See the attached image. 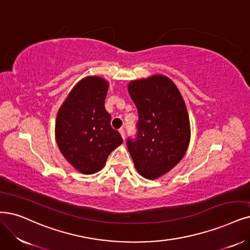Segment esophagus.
<instances>
[{
	"instance_id": "1",
	"label": "esophagus",
	"mask_w": 250,
	"mask_h": 250,
	"mask_svg": "<svg viewBox=\"0 0 250 250\" xmlns=\"http://www.w3.org/2000/svg\"><path fill=\"white\" fill-rule=\"evenodd\" d=\"M119 133H120V135H122L123 139L125 140V132L124 128H120V130H119Z\"/></svg>"
}]
</instances>
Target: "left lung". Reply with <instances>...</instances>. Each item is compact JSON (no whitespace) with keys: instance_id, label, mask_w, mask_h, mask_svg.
<instances>
[{"instance_id":"left-lung-1","label":"left lung","mask_w":250,"mask_h":250,"mask_svg":"<svg viewBox=\"0 0 250 250\" xmlns=\"http://www.w3.org/2000/svg\"><path fill=\"white\" fill-rule=\"evenodd\" d=\"M128 92L138 110L137 135L126 145L143 177L155 179L172 170L189 143L186 103L173 81L163 75L135 80Z\"/></svg>"}]
</instances>
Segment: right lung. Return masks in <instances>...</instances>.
Wrapping results in <instances>:
<instances>
[{"label": "right lung", "instance_id": "obj_1", "mask_svg": "<svg viewBox=\"0 0 250 250\" xmlns=\"http://www.w3.org/2000/svg\"><path fill=\"white\" fill-rule=\"evenodd\" d=\"M108 83L90 76L79 81L59 110L55 139L66 160L83 174L104 167L108 155L123 143L105 109Z\"/></svg>", "mask_w": 250, "mask_h": 250}]
</instances>
